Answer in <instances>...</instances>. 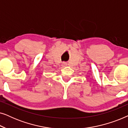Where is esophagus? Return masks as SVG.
<instances>
[{
	"instance_id": "esophagus-1",
	"label": "esophagus",
	"mask_w": 128,
	"mask_h": 128,
	"mask_svg": "<svg viewBox=\"0 0 128 128\" xmlns=\"http://www.w3.org/2000/svg\"><path fill=\"white\" fill-rule=\"evenodd\" d=\"M66 64H66V62H63L62 64V66H63V67H64V66H66Z\"/></svg>"
}]
</instances>
